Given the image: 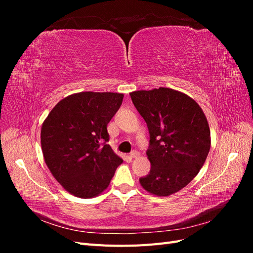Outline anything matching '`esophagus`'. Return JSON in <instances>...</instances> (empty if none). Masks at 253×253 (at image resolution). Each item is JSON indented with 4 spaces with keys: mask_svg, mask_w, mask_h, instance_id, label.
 <instances>
[{
    "mask_svg": "<svg viewBox=\"0 0 253 253\" xmlns=\"http://www.w3.org/2000/svg\"><path fill=\"white\" fill-rule=\"evenodd\" d=\"M139 155H140V153L138 151H136V150L129 153V157H131V158H137V157H139Z\"/></svg>",
    "mask_w": 253,
    "mask_h": 253,
    "instance_id": "obj_1",
    "label": "esophagus"
}]
</instances>
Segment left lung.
Segmentation results:
<instances>
[{
  "mask_svg": "<svg viewBox=\"0 0 253 253\" xmlns=\"http://www.w3.org/2000/svg\"><path fill=\"white\" fill-rule=\"evenodd\" d=\"M150 133L151 170L139 178L148 192L168 196L186 187L210 151V128L192 98L167 87L129 94Z\"/></svg>",
  "mask_w": 253,
  "mask_h": 253,
  "instance_id": "obj_1",
  "label": "left lung"
}]
</instances>
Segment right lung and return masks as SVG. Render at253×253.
<instances>
[{
	"instance_id": "1",
	"label": "right lung",
	"mask_w": 253,
	"mask_h": 253,
	"mask_svg": "<svg viewBox=\"0 0 253 253\" xmlns=\"http://www.w3.org/2000/svg\"><path fill=\"white\" fill-rule=\"evenodd\" d=\"M124 95L83 91L62 99L41 129L49 171L71 194L89 198L108 188L122 159L108 144L109 122Z\"/></svg>"
}]
</instances>
